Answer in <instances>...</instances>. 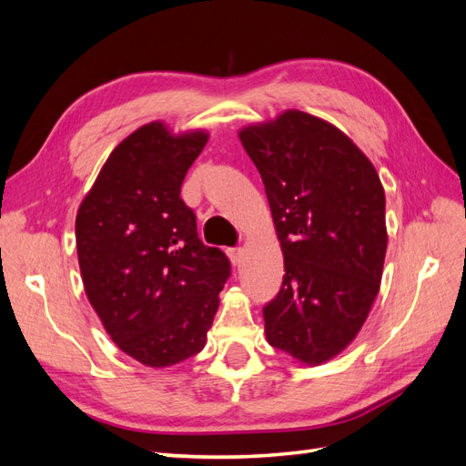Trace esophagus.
<instances>
[{
    "label": "esophagus",
    "mask_w": 466,
    "mask_h": 466,
    "mask_svg": "<svg viewBox=\"0 0 466 466\" xmlns=\"http://www.w3.org/2000/svg\"><path fill=\"white\" fill-rule=\"evenodd\" d=\"M243 248L241 247H233V248H228V257H229V260H231V264L233 266H238L241 264V260H243Z\"/></svg>",
    "instance_id": "esophagus-1"
}]
</instances>
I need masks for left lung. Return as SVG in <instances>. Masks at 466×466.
I'll return each mask as SVG.
<instances>
[{"label": "left lung", "instance_id": "1", "mask_svg": "<svg viewBox=\"0 0 466 466\" xmlns=\"http://www.w3.org/2000/svg\"><path fill=\"white\" fill-rule=\"evenodd\" d=\"M264 182L284 281L264 305L270 346L305 363L354 340L379 293L385 190L371 161L332 124L299 110L238 134Z\"/></svg>", "mask_w": 466, "mask_h": 466}]
</instances>
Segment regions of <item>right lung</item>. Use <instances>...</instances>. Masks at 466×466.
I'll return each instance as SVG.
<instances>
[{
	"label": "right lung",
	"instance_id": "add662e5",
	"mask_svg": "<svg viewBox=\"0 0 466 466\" xmlns=\"http://www.w3.org/2000/svg\"><path fill=\"white\" fill-rule=\"evenodd\" d=\"M206 142V132L175 137L161 122L142 126L108 155L77 211L87 299L116 346L149 368L198 354L231 276L180 198Z\"/></svg>",
	"mask_w": 466,
	"mask_h": 466
}]
</instances>
